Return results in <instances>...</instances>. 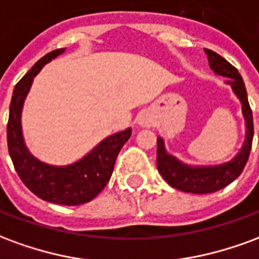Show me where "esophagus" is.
I'll use <instances>...</instances> for the list:
<instances>
[{
    "instance_id": "34e87169",
    "label": "esophagus",
    "mask_w": 259,
    "mask_h": 259,
    "mask_svg": "<svg viewBox=\"0 0 259 259\" xmlns=\"http://www.w3.org/2000/svg\"><path fill=\"white\" fill-rule=\"evenodd\" d=\"M137 124H139L140 127H147V129H150V127L154 126V119L151 118L150 113H141V115H139V118H137Z\"/></svg>"
}]
</instances>
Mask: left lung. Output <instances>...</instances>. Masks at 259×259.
<instances>
[{"label": "left lung", "mask_w": 259, "mask_h": 259, "mask_svg": "<svg viewBox=\"0 0 259 259\" xmlns=\"http://www.w3.org/2000/svg\"><path fill=\"white\" fill-rule=\"evenodd\" d=\"M208 57L209 68L218 76L226 77V84L230 85L233 94L241 104V113L245 122V137L239 152L230 161L217 165H191L180 161L179 158L169 154L165 140L159 136L157 139V166L165 182L174 189L193 194H208L225 189L243 172L252 144L254 124L244 81L239 70L211 50H204Z\"/></svg>", "instance_id": "8db88e82"}]
</instances>
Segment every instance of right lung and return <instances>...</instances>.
<instances>
[{"label":"right lung","instance_id":"add662e5","mask_svg":"<svg viewBox=\"0 0 259 259\" xmlns=\"http://www.w3.org/2000/svg\"><path fill=\"white\" fill-rule=\"evenodd\" d=\"M64 53L65 48H59L44 55L15 85L7 127L8 150L19 178L33 194L59 205H80L96 198L107 186L119 151L132 136V127L108 136L85 155L68 165L42 162L31 154L22 129L25 100L42 66Z\"/></svg>","mask_w":259,"mask_h":259}]
</instances>
